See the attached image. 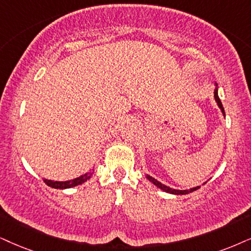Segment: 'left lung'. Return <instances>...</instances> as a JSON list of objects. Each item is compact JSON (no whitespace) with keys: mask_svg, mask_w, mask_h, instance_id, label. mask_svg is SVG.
Returning a JSON list of instances; mask_svg holds the SVG:
<instances>
[{"mask_svg":"<svg viewBox=\"0 0 251 251\" xmlns=\"http://www.w3.org/2000/svg\"><path fill=\"white\" fill-rule=\"evenodd\" d=\"M214 100H215V102H217V104H218L219 109L221 110V112H223V115L225 116V110H224L223 103H221L220 98H219V95H218V83H215ZM146 178H147L151 183H153L154 185H156L158 189H161V190H162V191L167 192V193H171V195H177V196H178V195H188V193L196 191V190H198L199 188H201V186H196V188H191V189H189V190H176V189H171V188H169V186L164 185V184H162L161 182H158L157 179H155L154 177L147 175V174H146ZM205 183H206V182H205ZM205 183H204V184H205Z\"/></svg>","mask_w":251,"mask_h":251,"instance_id":"8db88e82","label":"left lung"}]
</instances>
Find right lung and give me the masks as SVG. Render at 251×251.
<instances>
[{"label": "right lung", "instance_id": "1", "mask_svg": "<svg viewBox=\"0 0 251 251\" xmlns=\"http://www.w3.org/2000/svg\"><path fill=\"white\" fill-rule=\"evenodd\" d=\"M95 173V168H93L90 171L85 173L84 175H81L80 177H76L74 179H69V180H63V182H60V180H53V179H47V178H43L44 182H45L47 185L50 186V188L54 189H59V190H63V189H71L74 188V186L81 185L84 182H87L88 179L91 178V176L94 175Z\"/></svg>", "mask_w": 251, "mask_h": 251}]
</instances>
